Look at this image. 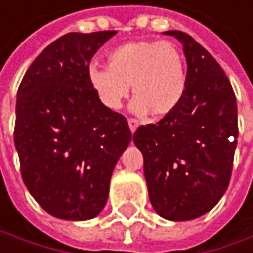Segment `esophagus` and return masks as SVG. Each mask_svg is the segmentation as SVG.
Here are the masks:
<instances>
[{
  "label": "esophagus",
  "mask_w": 253,
  "mask_h": 253,
  "mask_svg": "<svg viewBox=\"0 0 253 253\" xmlns=\"http://www.w3.org/2000/svg\"><path fill=\"white\" fill-rule=\"evenodd\" d=\"M129 129H130L132 133L136 132V129H138V121H136V120H133V118L129 120Z\"/></svg>",
  "instance_id": "esophagus-1"
}]
</instances>
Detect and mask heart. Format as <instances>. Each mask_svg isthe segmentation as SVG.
<instances>
[{
    "label": "heart",
    "mask_w": 253,
    "mask_h": 253,
    "mask_svg": "<svg viewBox=\"0 0 253 253\" xmlns=\"http://www.w3.org/2000/svg\"><path fill=\"white\" fill-rule=\"evenodd\" d=\"M106 67L89 66L88 82L100 103L118 111L129 96L136 115L165 117L181 103L187 86L183 50L172 42L132 40L115 46L106 55Z\"/></svg>",
    "instance_id": "b5f03b06"
}]
</instances>
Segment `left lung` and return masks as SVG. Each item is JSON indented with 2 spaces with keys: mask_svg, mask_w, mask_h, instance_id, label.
Listing matches in <instances>:
<instances>
[{
  "mask_svg": "<svg viewBox=\"0 0 253 253\" xmlns=\"http://www.w3.org/2000/svg\"><path fill=\"white\" fill-rule=\"evenodd\" d=\"M183 44L187 86L174 112L133 135L154 211L181 222L209 213L229 184L237 147V102L210 53L181 31H165Z\"/></svg>",
  "mask_w": 253,
  "mask_h": 253,
  "instance_id": "left-lung-1",
  "label": "left lung"
}]
</instances>
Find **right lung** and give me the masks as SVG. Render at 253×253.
<instances>
[{"mask_svg":"<svg viewBox=\"0 0 253 253\" xmlns=\"http://www.w3.org/2000/svg\"><path fill=\"white\" fill-rule=\"evenodd\" d=\"M115 34L60 37L17 89L14 145L22 180L40 207L63 220L100 214L114 168L132 141L127 120L106 109L88 82L89 61Z\"/></svg>","mask_w":253,"mask_h":253,"instance_id":"obj_1","label":"right lung"}]
</instances>
